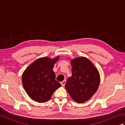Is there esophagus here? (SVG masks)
Here are the masks:
<instances>
[{
	"label": "esophagus",
	"instance_id": "1",
	"mask_svg": "<svg viewBox=\"0 0 125 125\" xmlns=\"http://www.w3.org/2000/svg\"><path fill=\"white\" fill-rule=\"evenodd\" d=\"M65 83H66V81L64 80L62 82H61V85H62V86H64Z\"/></svg>",
	"mask_w": 125,
	"mask_h": 125
}]
</instances>
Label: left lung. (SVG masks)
<instances>
[{
    "label": "left lung",
    "instance_id": "8db88e82",
    "mask_svg": "<svg viewBox=\"0 0 125 125\" xmlns=\"http://www.w3.org/2000/svg\"><path fill=\"white\" fill-rule=\"evenodd\" d=\"M72 76L69 77L65 89L77 103L89 100L99 87L100 74L92 62L85 57L71 60Z\"/></svg>",
    "mask_w": 125,
    "mask_h": 125
}]
</instances>
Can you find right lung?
Returning a JSON list of instances; mask_svg holds the SVG:
<instances>
[{
	"label": "right lung",
	"instance_id": "obj_1",
	"mask_svg": "<svg viewBox=\"0 0 125 125\" xmlns=\"http://www.w3.org/2000/svg\"><path fill=\"white\" fill-rule=\"evenodd\" d=\"M48 57L39 58L31 63L23 71L22 83L25 91L31 99L45 103L51 98L56 90L61 86L55 80L53 67L59 59Z\"/></svg>",
	"mask_w": 125,
	"mask_h": 125
}]
</instances>
